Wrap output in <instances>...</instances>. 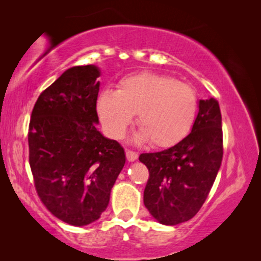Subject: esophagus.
Returning a JSON list of instances; mask_svg holds the SVG:
<instances>
[{
    "label": "esophagus",
    "instance_id": "esophagus-1",
    "mask_svg": "<svg viewBox=\"0 0 261 261\" xmlns=\"http://www.w3.org/2000/svg\"><path fill=\"white\" fill-rule=\"evenodd\" d=\"M126 156L128 162H134L138 159V153L130 151V149H126Z\"/></svg>",
    "mask_w": 261,
    "mask_h": 261
}]
</instances>
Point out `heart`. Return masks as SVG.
I'll use <instances>...</instances> for the list:
<instances>
[{"label": "heart", "instance_id": "b5f03b06", "mask_svg": "<svg viewBox=\"0 0 261 261\" xmlns=\"http://www.w3.org/2000/svg\"><path fill=\"white\" fill-rule=\"evenodd\" d=\"M197 108V95L191 87L171 76L152 72L124 77L119 90L102 91L97 103L109 135L122 137L138 112L141 128L134 139L144 141L149 138L159 147L174 145L189 133Z\"/></svg>", "mask_w": 261, "mask_h": 261}]
</instances>
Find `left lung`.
<instances>
[{
    "label": "left lung",
    "mask_w": 261,
    "mask_h": 261,
    "mask_svg": "<svg viewBox=\"0 0 261 261\" xmlns=\"http://www.w3.org/2000/svg\"><path fill=\"white\" fill-rule=\"evenodd\" d=\"M222 117L215 98L199 99L191 133L172 147L142 153L149 171L144 204L166 226L192 219L208 197L223 156Z\"/></svg>",
    "instance_id": "8db88e82"
}]
</instances>
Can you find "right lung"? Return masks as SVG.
<instances>
[{
	"instance_id": "right-lung-1",
	"label": "right lung",
	"mask_w": 261,
	"mask_h": 261,
	"mask_svg": "<svg viewBox=\"0 0 261 261\" xmlns=\"http://www.w3.org/2000/svg\"><path fill=\"white\" fill-rule=\"evenodd\" d=\"M99 74L96 65L67 69L39 96L28 130L39 197L52 215L77 227L99 219L126 163L122 146L96 126Z\"/></svg>"
}]
</instances>
